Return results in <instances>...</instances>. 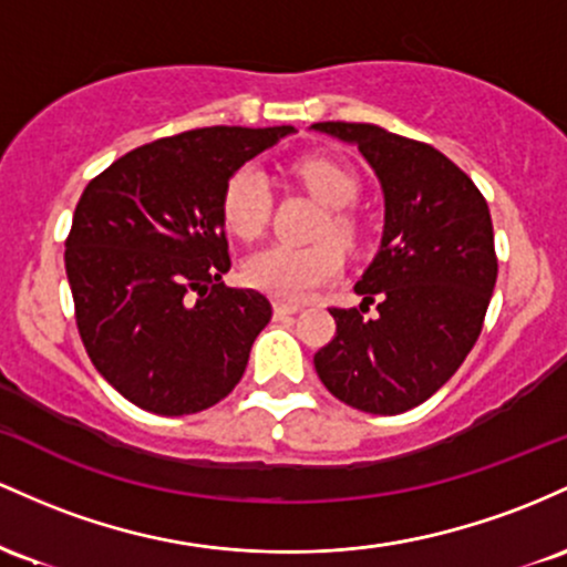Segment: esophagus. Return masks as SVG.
Listing matches in <instances>:
<instances>
[{"instance_id": "obj_1", "label": "esophagus", "mask_w": 567, "mask_h": 567, "mask_svg": "<svg viewBox=\"0 0 567 567\" xmlns=\"http://www.w3.org/2000/svg\"><path fill=\"white\" fill-rule=\"evenodd\" d=\"M300 305L297 302H281L278 300L276 305H272V313H276V318H286V316H295V313H300Z\"/></svg>"}]
</instances>
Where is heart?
Here are the masks:
<instances>
[{
  "label": "heart",
  "instance_id": "1",
  "mask_svg": "<svg viewBox=\"0 0 567 567\" xmlns=\"http://www.w3.org/2000/svg\"><path fill=\"white\" fill-rule=\"evenodd\" d=\"M295 176L321 206L334 208L323 233H332L342 244L353 240L351 216L340 208L351 206L359 195V182L346 165L329 161V157H302L295 163ZM267 214H270V187L267 176L257 165H240L227 179L221 193V219L225 227L238 238L251 240L262 233ZM342 270V254L332 240H321L316 246H267L246 259V281L254 289L267 291L278 300H305L318 286L334 281Z\"/></svg>",
  "mask_w": 567,
  "mask_h": 567
}]
</instances>
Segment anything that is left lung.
I'll return each mask as SVG.
<instances>
[{"mask_svg":"<svg viewBox=\"0 0 567 567\" xmlns=\"http://www.w3.org/2000/svg\"><path fill=\"white\" fill-rule=\"evenodd\" d=\"M310 128L359 146L383 189V238L355 284L359 308H332L337 334L313 355L321 383L372 415L423 404L482 332L495 278L493 221L474 182L442 152L369 123Z\"/></svg>","mask_w":567,"mask_h":567,"instance_id":"1","label":"left lung"}]
</instances>
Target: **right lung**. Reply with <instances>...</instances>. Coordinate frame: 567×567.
Masks as SVG:
<instances>
[{"instance_id":"1","label":"right lung","mask_w":567,"mask_h":567,"mask_svg":"<svg viewBox=\"0 0 567 567\" xmlns=\"http://www.w3.org/2000/svg\"><path fill=\"white\" fill-rule=\"evenodd\" d=\"M291 125H214L138 146L87 184L66 240V278L93 367L155 415L227 396L272 308L230 289L221 193Z\"/></svg>"}]
</instances>
